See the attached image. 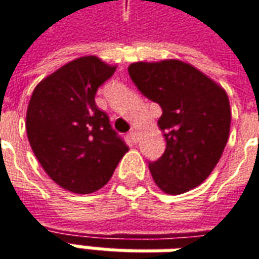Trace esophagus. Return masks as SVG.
I'll return each instance as SVG.
<instances>
[{"instance_id": "obj_1", "label": "esophagus", "mask_w": 259, "mask_h": 259, "mask_svg": "<svg viewBox=\"0 0 259 259\" xmlns=\"http://www.w3.org/2000/svg\"><path fill=\"white\" fill-rule=\"evenodd\" d=\"M129 138H130V140L133 142V143H136V142H138V133H136V130H133V129L130 130Z\"/></svg>"}]
</instances>
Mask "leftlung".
I'll list each match as a JSON object with an SVG mask.
<instances>
[{"instance_id":"1","label":"left lung","mask_w":259,"mask_h":259,"mask_svg":"<svg viewBox=\"0 0 259 259\" xmlns=\"http://www.w3.org/2000/svg\"><path fill=\"white\" fill-rule=\"evenodd\" d=\"M129 74L139 90L162 107L157 124L166 149L156 162L149 163L155 183L169 195L199 186L215 169L229 138L227 92L176 58L132 63Z\"/></svg>"}]
</instances>
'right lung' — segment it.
<instances>
[{"label":"right lung","mask_w":259,"mask_h":259,"mask_svg":"<svg viewBox=\"0 0 259 259\" xmlns=\"http://www.w3.org/2000/svg\"><path fill=\"white\" fill-rule=\"evenodd\" d=\"M116 67L96 56L78 57L32 92L25 117L28 142L46 174L66 191H99L129 150L94 102Z\"/></svg>","instance_id":"obj_1"}]
</instances>
